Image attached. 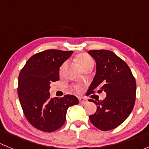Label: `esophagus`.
<instances>
[{
	"instance_id": "obj_1",
	"label": "esophagus",
	"mask_w": 149,
	"mask_h": 149,
	"mask_svg": "<svg viewBox=\"0 0 149 149\" xmlns=\"http://www.w3.org/2000/svg\"><path fill=\"white\" fill-rule=\"evenodd\" d=\"M79 102L82 104H86L87 103V102H88V100H87L85 97H79Z\"/></svg>"
}]
</instances>
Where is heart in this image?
<instances>
[{"label":"heart","instance_id":"1","mask_svg":"<svg viewBox=\"0 0 149 149\" xmlns=\"http://www.w3.org/2000/svg\"><path fill=\"white\" fill-rule=\"evenodd\" d=\"M76 60H77L78 63L80 65V67L81 68L82 70H83L84 68H85L86 67H88V66L90 65H94V64L93 58L86 53H81L80 54V55H79L77 56V58H76ZM65 65L66 63H64L61 65V72L63 70V68L65 67ZM74 88L76 91H79V90H80V87H79V86H74Z\"/></svg>","mask_w":149,"mask_h":149}]
</instances>
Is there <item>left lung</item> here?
Instances as JSON below:
<instances>
[{"label":"left lung","instance_id":"1","mask_svg":"<svg viewBox=\"0 0 149 149\" xmlns=\"http://www.w3.org/2000/svg\"><path fill=\"white\" fill-rule=\"evenodd\" d=\"M96 61V74L86 95L104 91L103 101L88 100L97 105V111L89 116L90 121L104 131L121 125L131 113L136 101V83L130 68L113 52L106 49L89 50Z\"/></svg>","mask_w":149,"mask_h":149}]
</instances>
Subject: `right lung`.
Wrapping results in <instances>:
<instances>
[{
  "instance_id": "1",
  "label": "right lung",
  "mask_w": 149,
  "mask_h": 149,
  "mask_svg": "<svg viewBox=\"0 0 149 149\" xmlns=\"http://www.w3.org/2000/svg\"><path fill=\"white\" fill-rule=\"evenodd\" d=\"M73 51L47 49L32 55L21 70L18 95L29 123L38 130L53 132L63 126L69 107L78 104L73 95L51 98L50 84L59 81L60 67Z\"/></svg>"
}]
</instances>
